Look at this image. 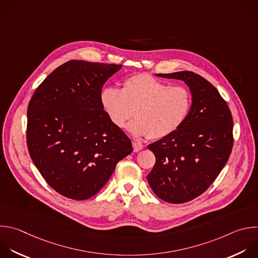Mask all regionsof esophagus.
<instances>
[{
	"instance_id": "34e87169",
	"label": "esophagus",
	"mask_w": 258,
	"mask_h": 258,
	"mask_svg": "<svg viewBox=\"0 0 258 258\" xmlns=\"http://www.w3.org/2000/svg\"><path fill=\"white\" fill-rule=\"evenodd\" d=\"M133 147H134V151L135 152H139V151H141L144 148V146L141 143L137 142V141L133 142Z\"/></svg>"
}]
</instances>
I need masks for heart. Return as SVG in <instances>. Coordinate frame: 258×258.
I'll return each mask as SVG.
<instances>
[{"label":"heart","mask_w":258,"mask_h":258,"mask_svg":"<svg viewBox=\"0 0 258 258\" xmlns=\"http://www.w3.org/2000/svg\"><path fill=\"white\" fill-rule=\"evenodd\" d=\"M101 105L110 121L128 126L136 137L158 140L176 132L186 120L192 105L190 91L183 86H171L150 74L126 78L121 90L108 87L100 94Z\"/></svg>","instance_id":"obj_1"}]
</instances>
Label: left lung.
Instances as JSON below:
<instances>
[{"label":"left lung","instance_id":"1","mask_svg":"<svg viewBox=\"0 0 258 258\" xmlns=\"http://www.w3.org/2000/svg\"><path fill=\"white\" fill-rule=\"evenodd\" d=\"M157 75L184 81L192 105L176 132L148 146L156 163L147 179L159 199L183 204L204 194L226 165L234 143L233 117L225 99L204 77L189 71Z\"/></svg>","mask_w":258,"mask_h":258}]
</instances>
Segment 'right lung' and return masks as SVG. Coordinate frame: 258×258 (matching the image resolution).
Segmentation results:
<instances>
[{"mask_svg":"<svg viewBox=\"0 0 258 258\" xmlns=\"http://www.w3.org/2000/svg\"><path fill=\"white\" fill-rule=\"evenodd\" d=\"M121 64L69 60L38 86L27 108L29 155L47 184L75 201L95 196L118 161L133 152L130 138L104 111L100 94Z\"/></svg>","mask_w":258,"mask_h":258,"instance_id":"1","label":"right lung"}]
</instances>
